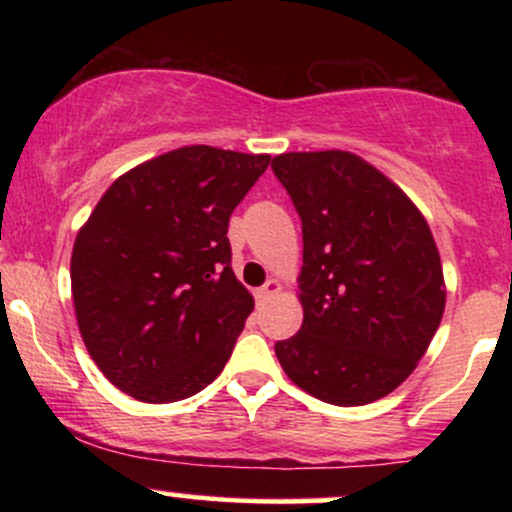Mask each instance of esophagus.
I'll return each instance as SVG.
<instances>
[{
    "label": "esophagus",
    "instance_id": "obj_1",
    "mask_svg": "<svg viewBox=\"0 0 512 512\" xmlns=\"http://www.w3.org/2000/svg\"><path fill=\"white\" fill-rule=\"evenodd\" d=\"M279 291H281V284H279V281H276V279H269L267 284L262 286V289H257V291H255V298H257V301H260V303H264V301H267V298L276 296V293H279Z\"/></svg>",
    "mask_w": 512,
    "mask_h": 512
}]
</instances>
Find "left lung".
Here are the masks:
<instances>
[{
	"instance_id": "8db88e82",
	"label": "left lung",
	"mask_w": 512,
	"mask_h": 512,
	"mask_svg": "<svg viewBox=\"0 0 512 512\" xmlns=\"http://www.w3.org/2000/svg\"><path fill=\"white\" fill-rule=\"evenodd\" d=\"M303 221V325L274 351L293 385L358 407L414 373L445 310L431 228L402 187L351 151L274 156Z\"/></svg>"
}]
</instances>
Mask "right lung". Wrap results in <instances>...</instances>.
Listing matches in <instances>:
<instances>
[{
  "mask_svg": "<svg viewBox=\"0 0 512 512\" xmlns=\"http://www.w3.org/2000/svg\"><path fill=\"white\" fill-rule=\"evenodd\" d=\"M269 161L182 146L120 175L79 228L76 322L117 390L178 402L226 366L255 308L231 269L228 219Z\"/></svg>",
  "mask_w": 512,
  "mask_h": 512,
  "instance_id": "obj_1",
  "label": "right lung"
}]
</instances>
